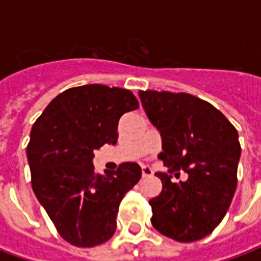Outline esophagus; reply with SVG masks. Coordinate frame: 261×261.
<instances>
[{"label":"esophagus","mask_w":261,"mask_h":261,"mask_svg":"<svg viewBox=\"0 0 261 261\" xmlns=\"http://www.w3.org/2000/svg\"><path fill=\"white\" fill-rule=\"evenodd\" d=\"M142 177H147V176H152L153 175V170L149 168V166H142L141 169Z\"/></svg>","instance_id":"1"}]
</instances>
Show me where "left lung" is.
<instances>
[{
  "label": "left lung",
  "mask_w": 261,
  "mask_h": 261,
  "mask_svg": "<svg viewBox=\"0 0 261 261\" xmlns=\"http://www.w3.org/2000/svg\"><path fill=\"white\" fill-rule=\"evenodd\" d=\"M142 108L162 137L158 158L169 173L185 170L173 183L155 173L162 192L149 200L153 228L177 242L210 235L228 211L236 190L241 158L238 131L211 103L190 93L140 91Z\"/></svg>",
  "instance_id": "1"
}]
</instances>
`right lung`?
<instances>
[{
  "instance_id": "obj_1",
  "label": "right lung",
  "mask_w": 261,
  "mask_h": 261,
  "mask_svg": "<svg viewBox=\"0 0 261 261\" xmlns=\"http://www.w3.org/2000/svg\"><path fill=\"white\" fill-rule=\"evenodd\" d=\"M138 109L133 92L100 84L69 88L36 120L26 148L32 189L60 236L78 247L105 243L116 230L125 193L141 179L136 162L106 176L95 172V151L117 142L123 114Z\"/></svg>"
}]
</instances>
